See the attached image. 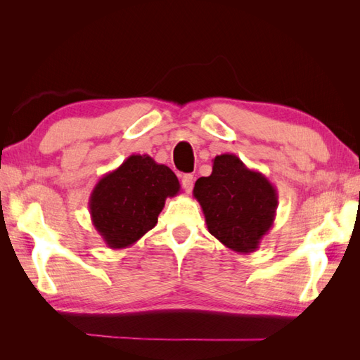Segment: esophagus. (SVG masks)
I'll return each mask as SVG.
<instances>
[{
  "mask_svg": "<svg viewBox=\"0 0 360 360\" xmlns=\"http://www.w3.org/2000/svg\"><path fill=\"white\" fill-rule=\"evenodd\" d=\"M193 181H195V179L192 174H184V176L181 177V186L188 193H191V191L193 188Z\"/></svg>",
  "mask_w": 360,
  "mask_h": 360,
  "instance_id": "1",
  "label": "esophagus"
}]
</instances>
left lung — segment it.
I'll list each match as a JSON object with an SVG mask.
<instances>
[{"mask_svg": "<svg viewBox=\"0 0 360 360\" xmlns=\"http://www.w3.org/2000/svg\"><path fill=\"white\" fill-rule=\"evenodd\" d=\"M193 197L201 205L207 230L234 252H255L274 226L276 188L236 155L216 156L210 176L195 181Z\"/></svg>", "mask_w": 360, "mask_h": 360, "instance_id": "left-lung-1", "label": "left lung"}]
</instances>
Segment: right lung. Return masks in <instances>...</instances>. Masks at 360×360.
<instances>
[{
	"label": "right lung",
	"mask_w": 360,
	"mask_h": 360,
	"mask_svg": "<svg viewBox=\"0 0 360 360\" xmlns=\"http://www.w3.org/2000/svg\"><path fill=\"white\" fill-rule=\"evenodd\" d=\"M179 192V179L167 165L132 155L96 183L89 200L91 222L108 248H129L158 224L167 198Z\"/></svg>",
	"instance_id": "1"
}]
</instances>
